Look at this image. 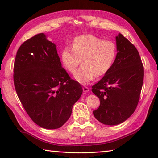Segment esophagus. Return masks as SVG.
I'll return each mask as SVG.
<instances>
[{
    "label": "esophagus",
    "mask_w": 158,
    "mask_h": 158,
    "mask_svg": "<svg viewBox=\"0 0 158 158\" xmlns=\"http://www.w3.org/2000/svg\"><path fill=\"white\" fill-rule=\"evenodd\" d=\"M89 88H88V87H86V86H84L83 87V90H84V93H88L89 91Z\"/></svg>",
    "instance_id": "1"
}]
</instances>
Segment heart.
<instances>
[{
  "mask_svg": "<svg viewBox=\"0 0 158 158\" xmlns=\"http://www.w3.org/2000/svg\"><path fill=\"white\" fill-rule=\"evenodd\" d=\"M117 52V46L114 42L84 35L74 38L73 47L64 48L60 59L64 68L69 73L74 72L81 60L82 67L74 72L73 76L80 84H85L110 70L116 59Z\"/></svg>",
  "mask_w": 158,
  "mask_h": 158,
  "instance_id": "1",
  "label": "heart"
}]
</instances>
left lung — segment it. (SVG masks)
I'll return each instance as SVG.
<instances>
[{
    "instance_id": "8db88e82",
    "label": "left lung",
    "mask_w": 158,
    "mask_h": 158,
    "mask_svg": "<svg viewBox=\"0 0 158 158\" xmlns=\"http://www.w3.org/2000/svg\"><path fill=\"white\" fill-rule=\"evenodd\" d=\"M116 40L118 53L113 67L92 86L100 101L93 115L109 125H118L132 116L139 100L144 74L136 47L121 33Z\"/></svg>"
}]
</instances>
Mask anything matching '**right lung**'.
<instances>
[{
  "instance_id": "obj_1",
  "label": "right lung",
  "mask_w": 158,
  "mask_h": 158,
  "mask_svg": "<svg viewBox=\"0 0 158 158\" xmlns=\"http://www.w3.org/2000/svg\"><path fill=\"white\" fill-rule=\"evenodd\" d=\"M16 92L33 121L45 129L65 123L83 90L62 68L56 45L44 33L21 45L14 64Z\"/></svg>"
}]
</instances>
